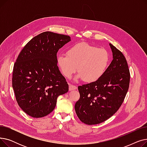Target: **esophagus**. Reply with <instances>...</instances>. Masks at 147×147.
<instances>
[{
	"label": "esophagus",
	"instance_id": "obj_1",
	"mask_svg": "<svg viewBox=\"0 0 147 147\" xmlns=\"http://www.w3.org/2000/svg\"><path fill=\"white\" fill-rule=\"evenodd\" d=\"M77 89V87L74 85V84H69V90H73Z\"/></svg>",
	"mask_w": 147,
	"mask_h": 147
}]
</instances>
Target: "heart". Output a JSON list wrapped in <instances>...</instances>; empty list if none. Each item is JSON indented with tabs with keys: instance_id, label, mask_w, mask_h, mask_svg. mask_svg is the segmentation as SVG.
I'll return each mask as SVG.
<instances>
[{
	"instance_id": "b5f03b06",
	"label": "heart",
	"mask_w": 147,
	"mask_h": 147,
	"mask_svg": "<svg viewBox=\"0 0 147 147\" xmlns=\"http://www.w3.org/2000/svg\"><path fill=\"white\" fill-rule=\"evenodd\" d=\"M57 61L62 74L66 78H71L77 69L78 78L91 83L104 75L109 65L110 55L105 49L80 43L69 48L67 54L59 55Z\"/></svg>"
}]
</instances>
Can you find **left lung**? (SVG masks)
Wrapping results in <instances>:
<instances>
[{
    "label": "left lung",
    "instance_id": "left-lung-1",
    "mask_svg": "<svg viewBox=\"0 0 147 147\" xmlns=\"http://www.w3.org/2000/svg\"><path fill=\"white\" fill-rule=\"evenodd\" d=\"M113 59L98 80L78 86L80 98L74 108L81 121L97 125L111 117L123 104L130 83L127 61L121 51L110 43Z\"/></svg>",
    "mask_w": 147,
    "mask_h": 147
}]
</instances>
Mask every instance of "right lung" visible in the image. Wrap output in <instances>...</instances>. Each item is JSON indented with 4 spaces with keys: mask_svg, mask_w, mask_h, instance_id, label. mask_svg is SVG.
Listing matches in <instances>:
<instances>
[{
    "mask_svg": "<svg viewBox=\"0 0 147 147\" xmlns=\"http://www.w3.org/2000/svg\"><path fill=\"white\" fill-rule=\"evenodd\" d=\"M71 40L67 35L45 32L34 37L20 52L12 74L18 105L31 117L46 116L55 109L68 84L57 65L58 50Z\"/></svg>",
    "mask_w": 147,
    "mask_h": 147,
    "instance_id": "add662e5",
    "label": "right lung"
}]
</instances>
